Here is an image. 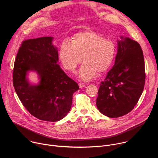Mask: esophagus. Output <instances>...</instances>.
<instances>
[{"label": "esophagus", "instance_id": "obj_1", "mask_svg": "<svg viewBox=\"0 0 158 158\" xmlns=\"http://www.w3.org/2000/svg\"><path fill=\"white\" fill-rule=\"evenodd\" d=\"M79 87L80 88H82V87H85V85L84 84H82V83H79Z\"/></svg>", "mask_w": 158, "mask_h": 158}]
</instances>
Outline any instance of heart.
Returning a JSON list of instances; mask_svg holds the SVG:
<instances>
[{"label": "heart", "instance_id": "1", "mask_svg": "<svg viewBox=\"0 0 158 158\" xmlns=\"http://www.w3.org/2000/svg\"><path fill=\"white\" fill-rule=\"evenodd\" d=\"M116 46L113 41L95 32L77 34L72 42L64 40L59 47V57L64 69L74 72L83 59L79 71L83 81L93 79L97 73L107 71L114 62Z\"/></svg>", "mask_w": 158, "mask_h": 158}]
</instances>
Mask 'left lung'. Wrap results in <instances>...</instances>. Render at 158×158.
I'll return each instance as SVG.
<instances>
[{"label":"left lung","instance_id":"1","mask_svg":"<svg viewBox=\"0 0 158 158\" xmlns=\"http://www.w3.org/2000/svg\"><path fill=\"white\" fill-rule=\"evenodd\" d=\"M115 63L100 84L96 106L109 118L127 114L138 103L145 83L143 52L138 42L121 37Z\"/></svg>","mask_w":158,"mask_h":158}]
</instances>
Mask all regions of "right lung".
Instances as JSON below:
<instances>
[{
    "label": "right lung",
    "mask_w": 158,
    "mask_h": 158,
    "mask_svg": "<svg viewBox=\"0 0 158 158\" xmlns=\"http://www.w3.org/2000/svg\"><path fill=\"white\" fill-rule=\"evenodd\" d=\"M53 37H43L24 40L17 54L13 69V85L22 105L36 118L56 122L71 109L73 95L79 87L60 68ZM35 70L41 79L31 85L27 71Z\"/></svg>",
    "instance_id": "add662e5"
}]
</instances>
